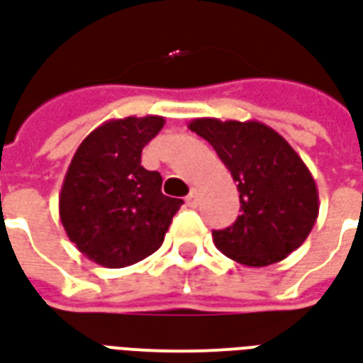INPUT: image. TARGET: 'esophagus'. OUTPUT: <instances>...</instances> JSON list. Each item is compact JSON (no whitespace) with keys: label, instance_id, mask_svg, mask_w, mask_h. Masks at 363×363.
<instances>
[{"label":"esophagus","instance_id":"obj_1","mask_svg":"<svg viewBox=\"0 0 363 363\" xmlns=\"http://www.w3.org/2000/svg\"><path fill=\"white\" fill-rule=\"evenodd\" d=\"M186 203H189L190 208H196V206L200 203V192H198V189L190 190L189 198H186Z\"/></svg>","mask_w":363,"mask_h":363}]
</instances>
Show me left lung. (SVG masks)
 Segmentation results:
<instances>
[{
  "label": "left lung",
  "mask_w": 363,
  "mask_h": 363,
  "mask_svg": "<svg viewBox=\"0 0 363 363\" xmlns=\"http://www.w3.org/2000/svg\"><path fill=\"white\" fill-rule=\"evenodd\" d=\"M189 128L208 140L238 189L240 216L213 230L223 254L248 267L277 264L304 242L315 225V181L289 142L259 121L202 117Z\"/></svg>",
  "instance_id": "left-lung-1"
}]
</instances>
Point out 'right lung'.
I'll return each instance as SVG.
<instances>
[{"label": "right lung", "mask_w": 363, "mask_h": 363, "mask_svg": "<svg viewBox=\"0 0 363 363\" xmlns=\"http://www.w3.org/2000/svg\"><path fill=\"white\" fill-rule=\"evenodd\" d=\"M165 125L160 115L106 121L74 152L59 194L65 233L88 259L119 269L152 256L182 200L161 192V174L140 165Z\"/></svg>", "instance_id": "1"}]
</instances>
